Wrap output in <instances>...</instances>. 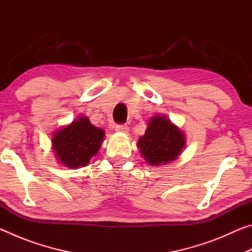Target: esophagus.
Listing matches in <instances>:
<instances>
[{"instance_id":"esophagus-1","label":"esophagus","mask_w":252,"mask_h":252,"mask_svg":"<svg viewBox=\"0 0 252 252\" xmlns=\"http://www.w3.org/2000/svg\"><path fill=\"white\" fill-rule=\"evenodd\" d=\"M116 131L117 132H122V133H126L129 131V127H127L126 125H118L116 126Z\"/></svg>"}]
</instances>
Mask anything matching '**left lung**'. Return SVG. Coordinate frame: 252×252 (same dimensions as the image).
<instances>
[{"label":"left lung","mask_w":252,"mask_h":252,"mask_svg":"<svg viewBox=\"0 0 252 252\" xmlns=\"http://www.w3.org/2000/svg\"><path fill=\"white\" fill-rule=\"evenodd\" d=\"M142 157L150 165L167 164L177 160L186 146L183 132L165 116H155L138 141Z\"/></svg>","instance_id":"8db88e82"}]
</instances>
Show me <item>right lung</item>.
<instances>
[{
    "label": "right lung",
    "instance_id": "obj_1",
    "mask_svg": "<svg viewBox=\"0 0 252 252\" xmlns=\"http://www.w3.org/2000/svg\"><path fill=\"white\" fill-rule=\"evenodd\" d=\"M104 139V131L85 116L55 132L52 148L60 163L70 169L85 167L95 156Z\"/></svg>",
    "mask_w": 252,
    "mask_h": 252
}]
</instances>
